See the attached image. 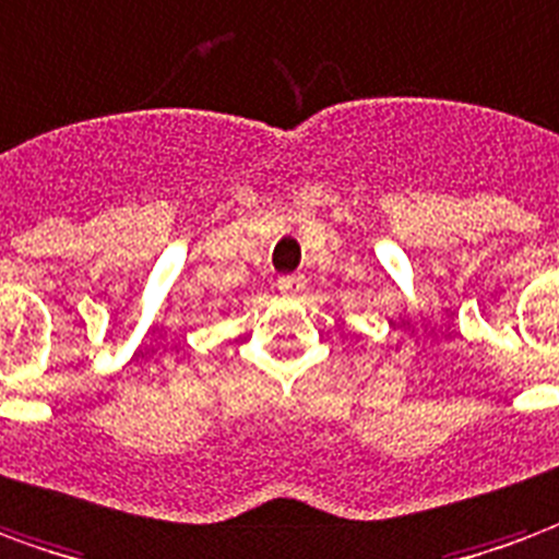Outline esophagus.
<instances>
[{"label":"esophagus","mask_w":559,"mask_h":559,"mask_svg":"<svg viewBox=\"0 0 559 559\" xmlns=\"http://www.w3.org/2000/svg\"><path fill=\"white\" fill-rule=\"evenodd\" d=\"M276 288H280L283 295H297V292L304 288V276H300V274L280 276V280H276Z\"/></svg>","instance_id":"obj_1"}]
</instances>
